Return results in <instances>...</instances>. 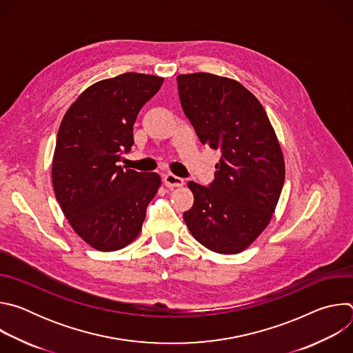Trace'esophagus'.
<instances>
[{"mask_svg":"<svg viewBox=\"0 0 353 353\" xmlns=\"http://www.w3.org/2000/svg\"><path fill=\"white\" fill-rule=\"evenodd\" d=\"M163 181H165L166 187H169V188H173V187H181V185L184 184V180H183L181 177L174 176V174H172V173H168V174L165 176Z\"/></svg>","mask_w":353,"mask_h":353,"instance_id":"34e87169","label":"esophagus"}]
</instances>
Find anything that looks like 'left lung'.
<instances>
[{
    "instance_id": "8db88e82",
    "label": "left lung",
    "mask_w": 353,
    "mask_h": 353,
    "mask_svg": "<svg viewBox=\"0 0 353 353\" xmlns=\"http://www.w3.org/2000/svg\"><path fill=\"white\" fill-rule=\"evenodd\" d=\"M181 108L199 141L218 149L215 179L188 181L194 205L183 214L191 234L221 254L247 248L267 228L285 181L275 131L241 83L208 72L177 77Z\"/></svg>"
}]
</instances>
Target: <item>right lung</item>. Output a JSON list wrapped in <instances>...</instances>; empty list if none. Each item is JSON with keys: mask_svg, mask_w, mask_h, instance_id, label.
Here are the masks:
<instances>
[{"mask_svg": "<svg viewBox=\"0 0 353 353\" xmlns=\"http://www.w3.org/2000/svg\"><path fill=\"white\" fill-rule=\"evenodd\" d=\"M163 78L125 72L93 83L67 110L57 134L53 187L72 229L100 251L130 244L161 185L158 173L123 170L132 127Z\"/></svg>", "mask_w": 353, "mask_h": 353, "instance_id": "1", "label": "right lung"}]
</instances>
